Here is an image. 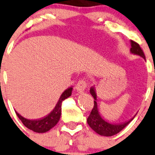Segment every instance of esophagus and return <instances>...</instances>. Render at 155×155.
<instances>
[{"label": "esophagus", "mask_w": 155, "mask_h": 155, "mask_svg": "<svg viewBox=\"0 0 155 155\" xmlns=\"http://www.w3.org/2000/svg\"><path fill=\"white\" fill-rule=\"evenodd\" d=\"M86 87H87V82L84 79H80L76 85V90L79 91V93L83 92V91L85 90Z\"/></svg>", "instance_id": "1"}]
</instances>
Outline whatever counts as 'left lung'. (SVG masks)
Instances as JSON below:
<instances>
[{"label":"left lung","instance_id":"left-lung-1","mask_svg":"<svg viewBox=\"0 0 155 155\" xmlns=\"http://www.w3.org/2000/svg\"><path fill=\"white\" fill-rule=\"evenodd\" d=\"M131 52L134 54L138 55V56L143 57L144 59H146V56H145L144 53H143V50L140 47L139 44L137 42L131 41ZM90 92L91 95L93 96L94 99V107H93L92 110H91L90 115H89L88 118H87V122L89 126L96 131L99 134L102 135V136L105 137H110L113 135L117 134V133L120 132V131L123 129L125 126H127L130 123V122L134 118H131V120H128V122H125L124 123H121V124H111L110 123H107L105 120L102 118V117L99 114L98 111V108H97V94H96L95 90H94V87H91L90 89Z\"/></svg>","mask_w":155,"mask_h":155}]
</instances>
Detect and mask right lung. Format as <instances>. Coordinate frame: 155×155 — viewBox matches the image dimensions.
Segmentation results:
<instances>
[{"mask_svg":"<svg viewBox=\"0 0 155 155\" xmlns=\"http://www.w3.org/2000/svg\"><path fill=\"white\" fill-rule=\"evenodd\" d=\"M72 90V87L67 88L62 93L61 97H60L54 109L48 115L43 117V118L38 119V120H28V119H26L22 116H21L18 112L15 111L16 115L20 119L23 124L25 125L27 128H29V129L38 133L47 132L49 130L51 129L52 128H53L58 123V122L59 121L61 113L62 101L71 95Z\"/></svg>","mask_w":155,"mask_h":155,"instance_id":"right-lung-1","label":"right lung"}]
</instances>
